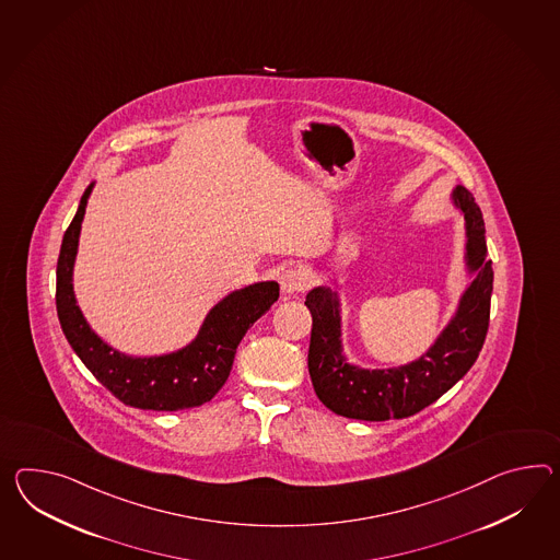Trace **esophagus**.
<instances>
[{"label": "esophagus", "mask_w": 560, "mask_h": 560, "mask_svg": "<svg viewBox=\"0 0 560 560\" xmlns=\"http://www.w3.org/2000/svg\"><path fill=\"white\" fill-rule=\"evenodd\" d=\"M310 283H312V277H310V271H305V269H289L279 277L281 291L287 295H295V293L305 291Z\"/></svg>", "instance_id": "1"}]
</instances>
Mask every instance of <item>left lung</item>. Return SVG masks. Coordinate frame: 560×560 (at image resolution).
<instances>
[{"label":"left lung","instance_id":"obj_1","mask_svg":"<svg viewBox=\"0 0 560 560\" xmlns=\"http://www.w3.org/2000/svg\"><path fill=\"white\" fill-rule=\"evenodd\" d=\"M453 202L464 212L465 260L474 281L465 289L447 328L419 360L388 370H364L341 354L340 300L329 287H315L305 305L312 312L307 366L317 398L336 415L358 421L405 419L433 405L462 381L478 360L490 326L493 289L491 260L486 259V226L474 196L453 190Z\"/></svg>","mask_w":560,"mask_h":560}]
</instances>
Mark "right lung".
Wrapping results in <instances>:
<instances>
[{
    "mask_svg": "<svg viewBox=\"0 0 560 560\" xmlns=\"http://www.w3.org/2000/svg\"><path fill=\"white\" fill-rule=\"evenodd\" d=\"M91 190L93 184L82 194L56 265V312L67 340L96 381L127 407L182 410L205 405L229 378L246 329L271 310L279 285L262 281L232 291L206 315L196 340L178 352L133 358L113 350L89 328L72 291V267Z\"/></svg>",
    "mask_w": 560,
    "mask_h": 560,
    "instance_id": "1",
    "label": "right lung"
}]
</instances>
